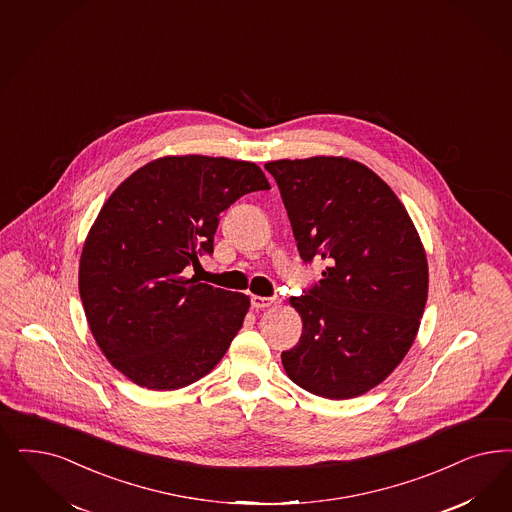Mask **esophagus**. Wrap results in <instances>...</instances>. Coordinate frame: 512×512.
<instances>
[{
  "mask_svg": "<svg viewBox=\"0 0 512 512\" xmlns=\"http://www.w3.org/2000/svg\"><path fill=\"white\" fill-rule=\"evenodd\" d=\"M278 304H280V299H268V297H259V295L251 297L253 308H272V306H278Z\"/></svg>",
  "mask_w": 512,
  "mask_h": 512,
  "instance_id": "esophagus-1",
  "label": "esophagus"
}]
</instances>
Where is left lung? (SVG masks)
I'll use <instances>...</instances> for the list:
<instances>
[{
    "label": "left lung",
    "instance_id": "8db88e82",
    "mask_svg": "<svg viewBox=\"0 0 512 512\" xmlns=\"http://www.w3.org/2000/svg\"><path fill=\"white\" fill-rule=\"evenodd\" d=\"M304 263L323 280L291 297L299 344L282 353L287 376L327 399L384 382L420 329L429 272L418 230L384 179L344 157L266 162Z\"/></svg>",
    "mask_w": 512,
    "mask_h": 512
}]
</instances>
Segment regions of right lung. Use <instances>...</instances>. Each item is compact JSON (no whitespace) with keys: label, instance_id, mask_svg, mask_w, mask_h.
<instances>
[{"label":"right lung","instance_id":"right-lung-1","mask_svg":"<svg viewBox=\"0 0 512 512\" xmlns=\"http://www.w3.org/2000/svg\"><path fill=\"white\" fill-rule=\"evenodd\" d=\"M266 189L253 162L183 155L141 166L107 198L83 246L79 295L96 344L128 380L185 388L229 350L249 297L183 270L213 253L221 212Z\"/></svg>","mask_w":512,"mask_h":512}]
</instances>
